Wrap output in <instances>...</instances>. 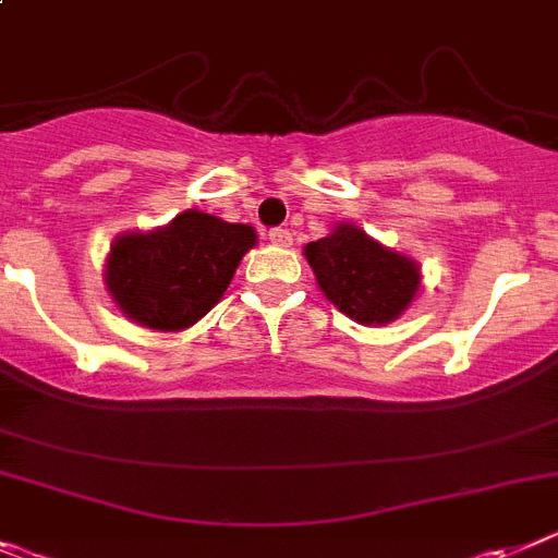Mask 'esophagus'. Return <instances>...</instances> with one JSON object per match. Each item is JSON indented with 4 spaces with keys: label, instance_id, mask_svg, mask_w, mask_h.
<instances>
[{
    "label": "esophagus",
    "instance_id": "34e87169",
    "mask_svg": "<svg viewBox=\"0 0 558 558\" xmlns=\"http://www.w3.org/2000/svg\"><path fill=\"white\" fill-rule=\"evenodd\" d=\"M269 244L289 246L292 244V232L283 230V227H275V230H269Z\"/></svg>",
    "mask_w": 558,
    "mask_h": 558
}]
</instances>
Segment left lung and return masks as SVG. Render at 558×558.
I'll return each mask as SVG.
<instances>
[{
    "label": "left lung",
    "instance_id": "8db88e82",
    "mask_svg": "<svg viewBox=\"0 0 558 558\" xmlns=\"http://www.w3.org/2000/svg\"><path fill=\"white\" fill-rule=\"evenodd\" d=\"M306 260L326 298L362 326L399 317L421 283L413 258L387 250L353 225H337L331 235L306 244Z\"/></svg>",
    "mask_w": 558,
    "mask_h": 558
}]
</instances>
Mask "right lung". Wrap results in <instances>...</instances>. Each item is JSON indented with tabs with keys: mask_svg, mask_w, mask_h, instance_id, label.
<instances>
[{
	"mask_svg": "<svg viewBox=\"0 0 558 558\" xmlns=\"http://www.w3.org/2000/svg\"><path fill=\"white\" fill-rule=\"evenodd\" d=\"M250 225L185 210L151 232H123L106 258V289L120 312L154 331H182L227 292L255 246Z\"/></svg>",
	"mask_w": 558,
	"mask_h": 558,
	"instance_id": "1",
	"label": "right lung"
}]
</instances>
